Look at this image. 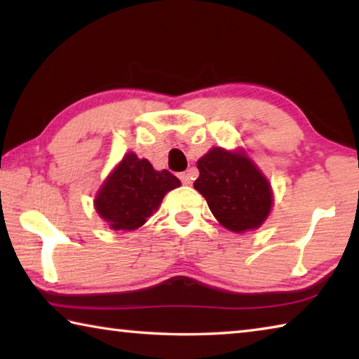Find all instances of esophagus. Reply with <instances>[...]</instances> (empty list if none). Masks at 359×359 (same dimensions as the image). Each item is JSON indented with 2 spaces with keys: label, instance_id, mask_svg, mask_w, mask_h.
Returning <instances> with one entry per match:
<instances>
[{
  "label": "esophagus",
  "instance_id": "1",
  "mask_svg": "<svg viewBox=\"0 0 359 359\" xmlns=\"http://www.w3.org/2000/svg\"><path fill=\"white\" fill-rule=\"evenodd\" d=\"M179 177H180V180H182V184H184V185H190L191 180L194 179V169H188L187 172L179 174Z\"/></svg>",
  "mask_w": 359,
  "mask_h": 359
}]
</instances>
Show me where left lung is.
Listing matches in <instances>:
<instances>
[{
  "instance_id": "left-lung-1",
  "label": "left lung",
  "mask_w": 359,
  "mask_h": 359,
  "mask_svg": "<svg viewBox=\"0 0 359 359\" xmlns=\"http://www.w3.org/2000/svg\"><path fill=\"white\" fill-rule=\"evenodd\" d=\"M194 190L203 194L212 214L233 233L258 229L271 214L274 193L263 171L247 151L212 147L199 158Z\"/></svg>"
}]
</instances>
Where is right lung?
<instances>
[{
	"label": "right lung",
	"instance_id": "right-lung-1",
	"mask_svg": "<svg viewBox=\"0 0 359 359\" xmlns=\"http://www.w3.org/2000/svg\"><path fill=\"white\" fill-rule=\"evenodd\" d=\"M180 180L166 169L156 171L135 151L117 163L95 196V210L114 231H135L158 210L168 191Z\"/></svg>",
	"mask_w": 359,
	"mask_h": 359
}]
</instances>
